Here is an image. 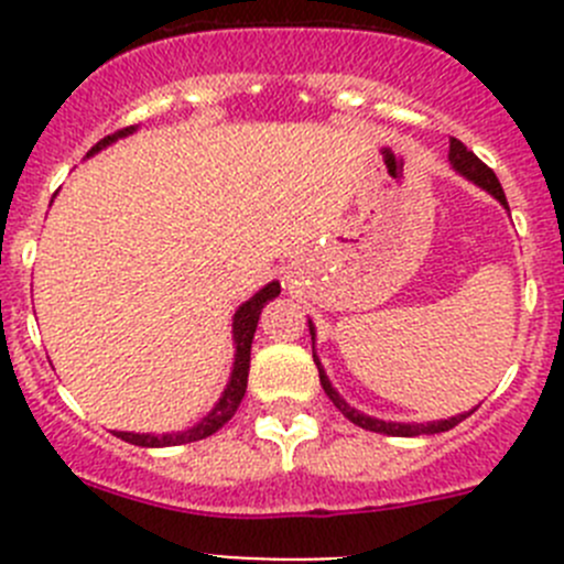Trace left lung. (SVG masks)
Returning a JSON list of instances; mask_svg holds the SVG:
<instances>
[{
	"label": "left lung",
	"mask_w": 564,
	"mask_h": 564,
	"mask_svg": "<svg viewBox=\"0 0 564 564\" xmlns=\"http://www.w3.org/2000/svg\"><path fill=\"white\" fill-rule=\"evenodd\" d=\"M451 163H453V169H456V172H460V174L466 176V180H471V182H475V185L486 187V191L491 193V196H497L499 202H502L505 207H508V198H505V191H502V185H499V180H497V174H494V169H488L486 163H482L480 158L475 155V152L466 150L464 141L451 139ZM311 335H314V327H311ZM314 362H316V368H318V382H322V388L329 395V401H333L335 406H338V412L344 414L346 420H351V423L360 425V429H366V431H377V434H388V436L442 434V431L456 429L460 420L466 417V414H456V417H451V420H436V423H425V425L423 423H420V425H412V423H384V420L366 417V414H360V412H357V409H351L349 403H346L344 398H340L338 392L333 390V384H329L327 373H324L322 366H318L316 355H314Z\"/></svg>",
	"instance_id": "obj_1"
}]
</instances>
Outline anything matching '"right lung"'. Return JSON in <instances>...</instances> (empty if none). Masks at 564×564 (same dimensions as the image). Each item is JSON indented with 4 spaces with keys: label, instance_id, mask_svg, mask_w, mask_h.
<instances>
[{
    "label": "right lung",
    "instance_id": "obj_1",
    "mask_svg": "<svg viewBox=\"0 0 564 564\" xmlns=\"http://www.w3.org/2000/svg\"><path fill=\"white\" fill-rule=\"evenodd\" d=\"M133 130L135 128L130 124V128H122V130H117V133L106 135V139H100L98 144H95L93 150L87 152V155H95V152L104 150L106 144H111V141H117V139H122V135L133 133ZM278 294H281V283H275V281L267 283V286L261 289L259 294H253V297H250L246 305H240V311L235 314L237 357H235V371H231V382L226 384L224 398L215 403L213 412H209L207 417H204L202 423L196 425V429L182 431V434H163V436L128 434V431H117L119 440L130 442V445H139V447H172V445H185V442L207 440V436H213L215 431L224 429V425L229 423L231 417H235L237 406H240L242 395H246L248 371H250V344H253V333H256V324H259L261 308H264V305L270 303L272 297H278Z\"/></svg>",
    "mask_w": 564,
    "mask_h": 564
}]
</instances>
